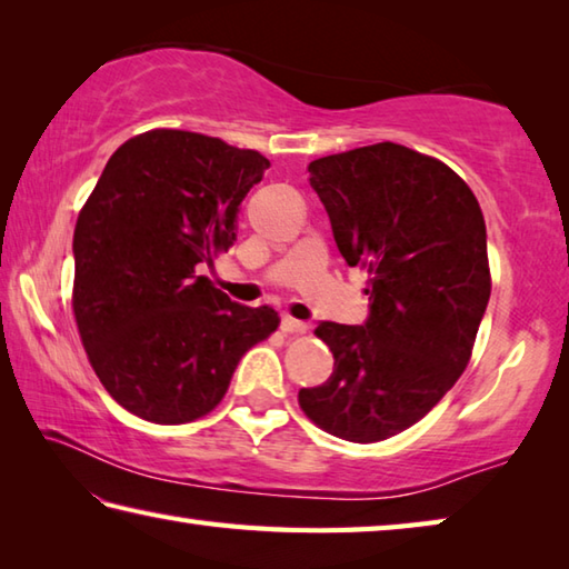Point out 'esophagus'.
<instances>
[{"mask_svg": "<svg viewBox=\"0 0 569 569\" xmlns=\"http://www.w3.org/2000/svg\"><path fill=\"white\" fill-rule=\"evenodd\" d=\"M279 327H282V332H287V335H305L307 332V325L295 320V317H290V315H282V322H279Z\"/></svg>", "mask_w": 569, "mask_h": 569, "instance_id": "obj_1", "label": "esophagus"}]
</instances>
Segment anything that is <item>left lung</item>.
Wrapping results in <instances>:
<instances>
[{
    "label": "left lung",
    "instance_id": "8db88e82",
    "mask_svg": "<svg viewBox=\"0 0 569 569\" xmlns=\"http://www.w3.org/2000/svg\"><path fill=\"white\" fill-rule=\"evenodd\" d=\"M307 169L345 262L370 272V315L320 322L335 370L302 387L300 407L325 432L380 442L422 420L470 362L490 302L485 217L450 167L395 142Z\"/></svg>",
    "mask_w": 569,
    "mask_h": 569
}]
</instances>
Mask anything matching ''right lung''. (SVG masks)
Segmentation results:
<instances>
[{
  "label": "right lung",
  "instance_id": "obj_1",
  "mask_svg": "<svg viewBox=\"0 0 569 569\" xmlns=\"http://www.w3.org/2000/svg\"><path fill=\"white\" fill-rule=\"evenodd\" d=\"M269 159L182 129L109 157L74 227V317L99 382L127 412L184 425L214 410L242 355L272 335L199 269L237 239L239 204Z\"/></svg>",
  "mask_w": 569,
  "mask_h": 569
}]
</instances>
